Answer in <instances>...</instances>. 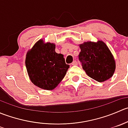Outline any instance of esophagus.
Wrapping results in <instances>:
<instances>
[{
    "label": "esophagus",
    "instance_id": "34e87169",
    "mask_svg": "<svg viewBox=\"0 0 128 128\" xmlns=\"http://www.w3.org/2000/svg\"><path fill=\"white\" fill-rule=\"evenodd\" d=\"M77 64H78V62H77L76 60H74V61L72 63V66H76V65H77Z\"/></svg>",
    "mask_w": 128,
    "mask_h": 128
}]
</instances>
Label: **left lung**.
Segmentation results:
<instances>
[{"label": "left lung", "instance_id": "1", "mask_svg": "<svg viewBox=\"0 0 128 128\" xmlns=\"http://www.w3.org/2000/svg\"><path fill=\"white\" fill-rule=\"evenodd\" d=\"M79 46L81 51L78 59L89 77L102 82L113 76L116 68L115 60L104 41H87Z\"/></svg>", "mask_w": 128, "mask_h": 128}]
</instances>
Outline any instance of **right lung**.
Returning a JSON list of instances; mask_svg holds the SVG:
<instances>
[{
  "instance_id": "obj_1",
  "label": "right lung",
  "mask_w": 128,
  "mask_h": 128,
  "mask_svg": "<svg viewBox=\"0 0 128 128\" xmlns=\"http://www.w3.org/2000/svg\"><path fill=\"white\" fill-rule=\"evenodd\" d=\"M55 48L54 43H44L40 40L26 56L25 65L31 81L44 90L56 88L69 68L63 54L56 52Z\"/></svg>"
}]
</instances>
